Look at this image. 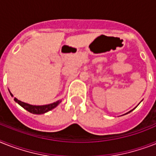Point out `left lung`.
<instances>
[{
    "label": "left lung",
    "instance_id": "8db88e82",
    "mask_svg": "<svg viewBox=\"0 0 156 156\" xmlns=\"http://www.w3.org/2000/svg\"><path fill=\"white\" fill-rule=\"evenodd\" d=\"M132 111H133V110H132ZM131 111H129V112H128V113H130V112H131ZM128 113H126V114H128Z\"/></svg>",
    "mask_w": 156,
    "mask_h": 156
}]
</instances>
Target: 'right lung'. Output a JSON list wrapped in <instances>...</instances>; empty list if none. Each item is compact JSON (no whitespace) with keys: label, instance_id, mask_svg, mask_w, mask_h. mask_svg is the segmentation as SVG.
Segmentation results:
<instances>
[{"label":"right lung","instance_id":"right-lung-1","mask_svg":"<svg viewBox=\"0 0 156 156\" xmlns=\"http://www.w3.org/2000/svg\"><path fill=\"white\" fill-rule=\"evenodd\" d=\"M11 96H12V94L10 93ZM14 101L16 102H17L20 106L23 107L24 109H25L26 111H28L29 112L32 114H36V115H41V114L46 113L48 111H51L54 108L58 106L59 103H60L62 101L61 100H58L57 102H53V103H50V104L48 105H43V106H34V105L28 104V103H25V102H21L20 100H18L17 98H14Z\"/></svg>","mask_w":156,"mask_h":156}]
</instances>
